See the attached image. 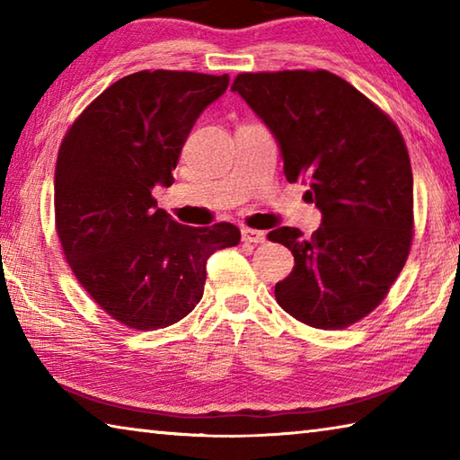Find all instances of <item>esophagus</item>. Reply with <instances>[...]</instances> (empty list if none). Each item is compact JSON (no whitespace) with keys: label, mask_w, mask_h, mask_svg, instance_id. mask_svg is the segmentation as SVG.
I'll return each instance as SVG.
<instances>
[{"label":"esophagus","mask_w":460,"mask_h":460,"mask_svg":"<svg viewBox=\"0 0 460 460\" xmlns=\"http://www.w3.org/2000/svg\"><path fill=\"white\" fill-rule=\"evenodd\" d=\"M266 240V234L260 230H252V228H242V242L246 244H262Z\"/></svg>","instance_id":"obj_1"}]
</instances>
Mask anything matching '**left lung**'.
<instances>
[{
	"mask_svg": "<svg viewBox=\"0 0 460 460\" xmlns=\"http://www.w3.org/2000/svg\"><path fill=\"white\" fill-rule=\"evenodd\" d=\"M279 142L288 181L323 214L310 238L268 234L294 256L274 286L300 323L338 331L370 314L391 290L412 240V170L394 122L326 69L240 74L232 84Z\"/></svg>",
	"mask_w": 460,
	"mask_h": 460,
	"instance_id": "8db88e82",
	"label": "left lung"
}]
</instances>
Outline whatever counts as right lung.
<instances>
[{
  "instance_id": "obj_1",
  "label": "right lung",
  "mask_w": 460,
  "mask_h": 460,
  "mask_svg": "<svg viewBox=\"0 0 460 460\" xmlns=\"http://www.w3.org/2000/svg\"><path fill=\"white\" fill-rule=\"evenodd\" d=\"M230 77L136 72L103 90L67 129L56 164V230L69 268L111 318L136 331L178 323L204 294L206 262L236 246L228 222L196 228L158 208L181 146Z\"/></svg>"
}]
</instances>
